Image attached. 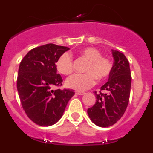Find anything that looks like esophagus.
<instances>
[{"mask_svg": "<svg viewBox=\"0 0 153 153\" xmlns=\"http://www.w3.org/2000/svg\"><path fill=\"white\" fill-rule=\"evenodd\" d=\"M76 94H77V95H83V94H85V93L80 91H76Z\"/></svg>", "mask_w": 153, "mask_h": 153, "instance_id": "1", "label": "esophagus"}]
</instances>
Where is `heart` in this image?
<instances>
[{
  "label": "heart",
  "mask_w": 153,
  "mask_h": 153,
  "mask_svg": "<svg viewBox=\"0 0 153 153\" xmlns=\"http://www.w3.org/2000/svg\"><path fill=\"white\" fill-rule=\"evenodd\" d=\"M79 54L88 60L85 67V74H76L70 76L66 81L69 88L83 91L96 83V79L102 80L111 74L113 64L111 60L103 56L95 47H86L79 51ZM56 68L60 74L69 75L74 70V60L70 53L60 55L56 62Z\"/></svg>",
  "instance_id": "1"
}]
</instances>
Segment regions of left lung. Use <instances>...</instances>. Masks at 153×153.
Wrapping results in <instances>:
<instances>
[{
  "label": "left lung",
  "mask_w": 153,
  "mask_h": 153,
  "mask_svg": "<svg viewBox=\"0 0 153 153\" xmlns=\"http://www.w3.org/2000/svg\"><path fill=\"white\" fill-rule=\"evenodd\" d=\"M114 59L109 80L101 86L100 93L94 92L97 101L87 113L98 126H113L123 116L129 100L131 73L129 63L123 53L112 50Z\"/></svg>",
  "instance_id": "1"
}]
</instances>
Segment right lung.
Returning <instances> with one entry per match:
<instances>
[{"instance_id":"obj_1","label":"right lung","mask_w":153,"mask_h":153,"mask_svg":"<svg viewBox=\"0 0 153 153\" xmlns=\"http://www.w3.org/2000/svg\"><path fill=\"white\" fill-rule=\"evenodd\" d=\"M68 47L48 44L30 50L20 63L17 87L27 116L42 126L53 125L63 114L72 90H53L61 86L63 79L56 74V62Z\"/></svg>"}]
</instances>
